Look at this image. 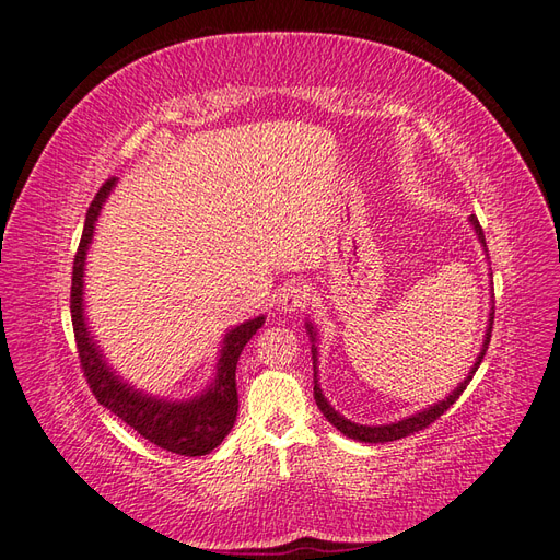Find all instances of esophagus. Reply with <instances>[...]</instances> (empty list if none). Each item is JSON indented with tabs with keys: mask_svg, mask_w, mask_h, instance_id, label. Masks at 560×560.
<instances>
[{
	"mask_svg": "<svg viewBox=\"0 0 560 560\" xmlns=\"http://www.w3.org/2000/svg\"><path fill=\"white\" fill-rule=\"evenodd\" d=\"M308 299H311V288H308L306 282H288L278 292V306L284 313L302 311V308L308 306Z\"/></svg>",
	"mask_w": 560,
	"mask_h": 560,
	"instance_id": "obj_1",
	"label": "esophagus"
}]
</instances>
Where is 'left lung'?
Masks as SVG:
<instances>
[{
  "label": "left lung",
  "mask_w": 560,
  "mask_h": 560,
  "mask_svg": "<svg viewBox=\"0 0 560 560\" xmlns=\"http://www.w3.org/2000/svg\"><path fill=\"white\" fill-rule=\"evenodd\" d=\"M470 223H472V228H475L477 240L482 242V247H487L480 221H477L475 215H470ZM492 325H494V313H489V323H487V330H485L482 349H480V353H477L475 365L470 368L468 377L463 380V383H460L452 394H448L446 399L438 401V404L430 406V408H422V411H418V413H413V416H408V418H404V420L389 422V425H359V422H351V420H347L345 416H339V413L335 411V408H332L330 404H327L325 394H323V389H320V385H318V371H316L318 349H316V345H311V351H313V397H316V404H318V408H320V413L327 418V422H332V425H335L339 432H342V434H347L349 440H359V442H368V444H383V442L401 440V438H406V434H413V432H418V430H425L428 425H432V422L438 420V418L446 411L448 406L456 404V399L460 397L463 389L468 387V383L472 380L475 371H477V368H480V363H482V359H485L487 347H489V339H492ZM306 332H308V337H311V342H316V327H313V323H306Z\"/></svg>",
  "instance_id": "8db88e82"
}]
</instances>
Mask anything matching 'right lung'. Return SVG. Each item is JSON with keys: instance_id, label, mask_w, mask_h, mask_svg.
Segmentation results:
<instances>
[{"instance_id": "1", "label": "right lung", "mask_w": 560, "mask_h": 560, "mask_svg": "<svg viewBox=\"0 0 560 560\" xmlns=\"http://www.w3.org/2000/svg\"><path fill=\"white\" fill-rule=\"evenodd\" d=\"M116 177L100 187L94 195L88 215L83 237H80L78 252L73 258V284H71V318L78 345V359L88 385L97 401L118 416L126 425H130L140 438L166 448V452L180 456H203L211 454L221 444L228 432L233 430L237 418V385L235 371L242 349L256 335L258 327L266 323L264 316H256L247 323L233 327L223 339L221 357L215 363V380L203 389L199 397L187 401H166L156 399L152 394L130 387L108 368L104 353L90 335L83 308V278H85V256L94 235L104 201L112 195Z\"/></svg>"}]
</instances>
